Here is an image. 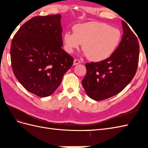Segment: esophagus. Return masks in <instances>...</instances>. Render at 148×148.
<instances>
[{
    "label": "esophagus",
    "instance_id": "esophagus-1",
    "mask_svg": "<svg viewBox=\"0 0 148 148\" xmlns=\"http://www.w3.org/2000/svg\"><path fill=\"white\" fill-rule=\"evenodd\" d=\"M80 62H80L79 60H78V59H74L73 64H74V65H77V64H80Z\"/></svg>",
    "mask_w": 148,
    "mask_h": 148
}]
</instances>
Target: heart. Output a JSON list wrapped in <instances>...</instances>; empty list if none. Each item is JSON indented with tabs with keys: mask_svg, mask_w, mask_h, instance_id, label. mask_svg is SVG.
<instances>
[{
	"mask_svg": "<svg viewBox=\"0 0 148 148\" xmlns=\"http://www.w3.org/2000/svg\"><path fill=\"white\" fill-rule=\"evenodd\" d=\"M73 32H66L64 36L66 51L71 53L83 44V51L93 62H101L110 57L121 39L119 29L96 21L76 25Z\"/></svg>",
	"mask_w": 148,
	"mask_h": 148,
	"instance_id": "1",
	"label": "heart"
}]
</instances>
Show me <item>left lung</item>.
Returning <instances> with one entry per match:
<instances>
[{
  "label": "left lung",
  "mask_w": 148,
  "mask_h": 148,
  "mask_svg": "<svg viewBox=\"0 0 148 148\" xmlns=\"http://www.w3.org/2000/svg\"><path fill=\"white\" fill-rule=\"evenodd\" d=\"M123 35L113 54L105 60L86 64L82 85L97 101L117 95L132 80L138 67L139 45L136 36L122 21Z\"/></svg>",
  "instance_id": "obj_1"
}]
</instances>
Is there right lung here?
I'll return each instance as SVG.
<instances>
[{
    "mask_svg": "<svg viewBox=\"0 0 148 148\" xmlns=\"http://www.w3.org/2000/svg\"><path fill=\"white\" fill-rule=\"evenodd\" d=\"M60 14L37 16L22 25L12 40L10 55L15 77L27 91L51 95L74 58L62 48Z\"/></svg>",
    "mask_w": 148,
    "mask_h": 148,
    "instance_id": "obj_1",
    "label": "right lung"
}]
</instances>
